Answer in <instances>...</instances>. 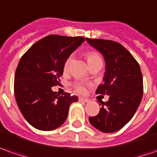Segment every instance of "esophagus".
Segmentation results:
<instances>
[{"mask_svg":"<svg viewBox=\"0 0 157 157\" xmlns=\"http://www.w3.org/2000/svg\"><path fill=\"white\" fill-rule=\"evenodd\" d=\"M79 101H82V102H89V99H87V98H82V97H80V98H79Z\"/></svg>","mask_w":157,"mask_h":157,"instance_id":"1","label":"esophagus"}]
</instances>
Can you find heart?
Returning <instances> with one entry per match:
<instances>
[{
    "label": "heart",
    "instance_id": "obj_1",
    "mask_svg": "<svg viewBox=\"0 0 157 157\" xmlns=\"http://www.w3.org/2000/svg\"><path fill=\"white\" fill-rule=\"evenodd\" d=\"M71 58L72 57L69 56L67 59V61L65 62V64H64V68L65 69L68 68V64H69V62L71 61ZM87 59H88L89 63L96 62V61H101L100 55L95 51H90L89 53H87ZM74 88L78 93H82H82H84L86 91V83H84L83 82H75L74 83Z\"/></svg>",
    "mask_w": 157,
    "mask_h": 157
}]
</instances>
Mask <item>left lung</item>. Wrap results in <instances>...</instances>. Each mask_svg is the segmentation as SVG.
Segmentation results:
<instances>
[{
	"mask_svg": "<svg viewBox=\"0 0 157 157\" xmlns=\"http://www.w3.org/2000/svg\"><path fill=\"white\" fill-rule=\"evenodd\" d=\"M87 41L100 52L105 61L103 82L95 93L109 95V101L102 102L99 114L89 117V122L101 132H116L131 120L142 101L141 68L132 55L120 43L89 38Z\"/></svg>",
	"mask_w": 157,
	"mask_h": 157,
	"instance_id": "1",
	"label": "left lung"
}]
</instances>
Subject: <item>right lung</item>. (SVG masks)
I'll use <instances>...</instances> for the list:
<instances>
[{
	"instance_id": "right-lung-1",
	"label": "right lung",
	"mask_w": 157,
	"mask_h": 157,
	"mask_svg": "<svg viewBox=\"0 0 157 157\" xmlns=\"http://www.w3.org/2000/svg\"><path fill=\"white\" fill-rule=\"evenodd\" d=\"M85 41L84 37L48 35L35 42L20 60L14 75V96L26 121L43 131L62 125L77 96H60L52 87L60 82L69 56Z\"/></svg>"
}]
</instances>
